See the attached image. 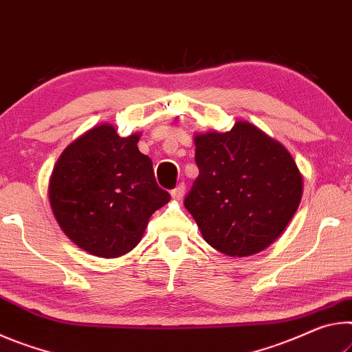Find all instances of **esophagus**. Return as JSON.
<instances>
[{
  "label": "esophagus",
  "instance_id": "1",
  "mask_svg": "<svg viewBox=\"0 0 352 352\" xmlns=\"http://www.w3.org/2000/svg\"><path fill=\"white\" fill-rule=\"evenodd\" d=\"M184 195H186V184H184V182L177 184L176 188L171 190V197H173V199L179 201V199L184 198Z\"/></svg>",
  "mask_w": 352,
  "mask_h": 352
}]
</instances>
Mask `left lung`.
<instances>
[{
  "instance_id": "8db88e82",
  "label": "left lung",
  "mask_w": 352,
  "mask_h": 352,
  "mask_svg": "<svg viewBox=\"0 0 352 352\" xmlns=\"http://www.w3.org/2000/svg\"><path fill=\"white\" fill-rule=\"evenodd\" d=\"M199 175L184 199L204 240L230 257L265 250L295 215L302 177L290 153L248 122L195 135Z\"/></svg>"
}]
</instances>
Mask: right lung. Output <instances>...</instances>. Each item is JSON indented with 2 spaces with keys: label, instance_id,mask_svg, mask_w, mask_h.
Instances as JSON below:
<instances>
[{
  "label": "right lung",
  "instance_id": "1",
  "mask_svg": "<svg viewBox=\"0 0 352 352\" xmlns=\"http://www.w3.org/2000/svg\"><path fill=\"white\" fill-rule=\"evenodd\" d=\"M138 134L120 137L101 124L74 140L57 160L50 203L63 232L80 250L118 257L140 241L149 217L170 201Z\"/></svg>",
  "mask_w": 352,
  "mask_h": 352
}]
</instances>
